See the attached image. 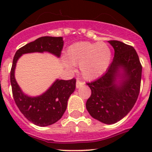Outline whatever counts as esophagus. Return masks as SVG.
<instances>
[{
    "instance_id": "1",
    "label": "esophagus",
    "mask_w": 152,
    "mask_h": 152,
    "mask_svg": "<svg viewBox=\"0 0 152 152\" xmlns=\"http://www.w3.org/2000/svg\"><path fill=\"white\" fill-rule=\"evenodd\" d=\"M84 84V82H82V81H80V80H77V81H76V88H80V87H82Z\"/></svg>"
}]
</instances>
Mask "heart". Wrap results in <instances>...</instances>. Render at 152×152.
I'll return each mask as SVG.
<instances>
[{
  "label": "heart",
  "mask_w": 152,
  "mask_h": 152,
  "mask_svg": "<svg viewBox=\"0 0 152 152\" xmlns=\"http://www.w3.org/2000/svg\"><path fill=\"white\" fill-rule=\"evenodd\" d=\"M64 66L72 70L79 64L80 74L87 80H94L108 68L112 57L111 49L103 42H79L70 45L66 51Z\"/></svg>",
  "instance_id": "obj_1"
}]
</instances>
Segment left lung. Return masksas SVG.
Segmentation results:
<instances>
[{"instance_id": "left-lung-1", "label": "left lung", "mask_w": 152, "mask_h": 152, "mask_svg": "<svg viewBox=\"0 0 152 152\" xmlns=\"http://www.w3.org/2000/svg\"><path fill=\"white\" fill-rule=\"evenodd\" d=\"M108 42L114 49L113 59L105 74L87 84L91 95L86 108L94 119L110 125L124 118L135 105L142 67L133 47L116 40Z\"/></svg>"}]
</instances>
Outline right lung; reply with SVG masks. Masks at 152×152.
Instances as JSON below:
<instances>
[{"instance_id":"add662e5","label":"right lung","mask_w":152,"mask_h":152,"mask_svg":"<svg viewBox=\"0 0 152 152\" xmlns=\"http://www.w3.org/2000/svg\"><path fill=\"white\" fill-rule=\"evenodd\" d=\"M64 41L62 37L42 36L21 47L13 57L10 71V84L13 99L26 119L39 126H47L58 121L65 112L69 96L75 90L76 80H57L42 94L30 96L25 94L15 79L17 62L21 56L33 52H49L59 58Z\"/></svg>"}]
</instances>
